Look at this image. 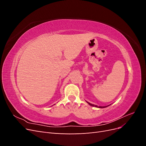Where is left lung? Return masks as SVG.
<instances>
[{
    "mask_svg": "<svg viewBox=\"0 0 146 146\" xmlns=\"http://www.w3.org/2000/svg\"><path fill=\"white\" fill-rule=\"evenodd\" d=\"M87 102L88 104H89L90 105L92 106V107H98V108H105V107H108V106H106V107H98V105H93V104H90V103L88 102Z\"/></svg>",
    "mask_w": 146,
    "mask_h": 146,
    "instance_id": "left-lung-1",
    "label": "left lung"
}]
</instances>
